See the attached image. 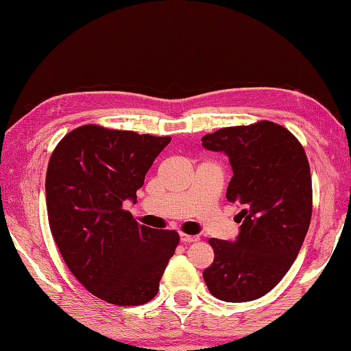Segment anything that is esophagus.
Here are the masks:
<instances>
[{"label":"esophagus","instance_id":"obj_1","mask_svg":"<svg viewBox=\"0 0 351 351\" xmlns=\"http://www.w3.org/2000/svg\"><path fill=\"white\" fill-rule=\"evenodd\" d=\"M181 237V241L182 243H195V241H198L199 240V237L198 235H187V234H181L180 235Z\"/></svg>","mask_w":351,"mask_h":351}]
</instances>
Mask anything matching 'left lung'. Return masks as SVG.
I'll return each instance as SVG.
<instances>
[{"instance_id":"left-lung-1","label":"left lung","mask_w":351,"mask_h":351,"mask_svg":"<svg viewBox=\"0 0 351 351\" xmlns=\"http://www.w3.org/2000/svg\"><path fill=\"white\" fill-rule=\"evenodd\" d=\"M203 147L223 152L234 176L226 198L240 206L234 241L210 239L207 288L224 302H249L276 287L304 245L311 221V173L304 147L287 128L261 121L206 134Z\"/></svg>"}]
</instances>
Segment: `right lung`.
Here are the masks:
<instances>
[{
  "label": "right lung",
  "mask_w": 351,
  "mask_h": 351,
  "mask_svg": "<svg viewBox=\"0 0 351 351\" xmlns=\"http://www.w3.org/2000/svg\"><path fill=\"white\" fill-rule=\"evenodd\" d=\"M171 138L83 125L58 142L46 173L51 232L64 263L91 294L112 305H142L180 235L139 224L122 209Z\"/></svg>",
  "instance_id": "obj_1"
}]
</instances>
